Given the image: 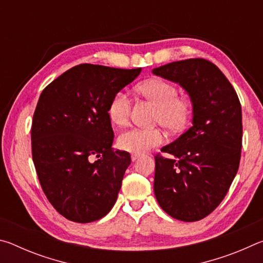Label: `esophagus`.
I'll use <instances>...</instances> for the list:
<instances>
[{"mask_svg":"<svg viewBox=\"0 0 263 263\" xmlns=\"http://www.w3.org/2000/svg\"><path fill=\"white\" fill-rule=\"evenodd\" d=\"M139 157H140V155H138V154H131V160L133 162H135L136 160L139 159Z\"/></svg>","mask_w":263,"mask_h":263,"instance_id":"obj_1","label":"esophagus"}]
</instances>
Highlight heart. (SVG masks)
Masks as SVG:
<instances>
[{
    "instance_id": "b5f03b06",
    "label": "heart",
    "mask_w": 263,
    "mask_h": 263,
    "mask_svg": "<svg viewBox=\"0 0 263 263\" xmlns=\"http://www.w3.org/2000/svg\"><path fill=\"white\" fill-rule=\"evenodd\" d=\"M137 91L158 106L157 121L171 131H182L188 125L193 105L190 100L179 96L174 84L161 79H151L137 86ZM131 112V100L119 91L111 100L108 109L110 121L118 126L125 125ZM163 133L159 128H131L118 138V146L132 154H144L162 144Z\"/></svg>"
}]
</instances>
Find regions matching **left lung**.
<instances>
[{
    "label": "left lung",
    "mask_w": 263,
    "mask_h": 263,
    "mask_svg": "<svg viewBox=\"0 0 263 263\" xmlns=\"http://www.w3.org/2000/svg\"><path fill=\"white\" fill-rule=\"evenodd\" d=\"M179 83L193 105V125L155 157L154 194L169 216L196 221L215 210L237 175L242 141L241 105L221 70L205 59L152 70Z\"/></svg>",
    "instance_id": "obj_1"
}]
</instances>
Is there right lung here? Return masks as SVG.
<instances>
[{
  "label": "right lung",
  "mask_w": 263,
  "mask_h": 263,
  "mask_svg": "<svg viewBox=\"0 0 263 263\" xmlns=\"http://www.w3.org/2000/svg\"><path fill=\"white\" fill-rule=\"evenodd\" d=\"M140 72L81 64L57 78L39 97L31 128L33 163L44 194L69 220L101 219L116 203L131 157L111 148L108 109Z\"/></svg>",
  "instance_id": "1"
}]
</instances>
